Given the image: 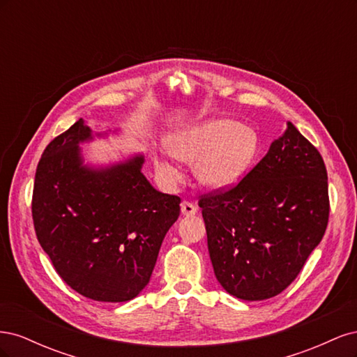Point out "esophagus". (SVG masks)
<instances>
[{"label": "esophagus", "mask_w": 357, "mask_h": 357, "mask_svg": "<svg viewBox=\"0 0 357 357\" xmlns=\"http://www.w3.org/2000/svg\"><path fill=\"white\" fill-rule=\"evenodd\" d=\"M180 208H181V214L186 215V218H192V215L197 214V207H195V205L188 202V201H183L181 205H180Z\"/></svg>", "instance_id": "34e87169"}]
</instances>
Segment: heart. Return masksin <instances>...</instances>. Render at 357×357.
<instances>
[{
    "label": "heart",
    "instance_id": "obj_1",
    "mask_svg": "<svg viewBox=\"0 0 357 357\" xmlns=\"http://www.w3.org/2000/svg\"><path fill=\"white\" fill-rule=\"evenodd\" d=\"M168 152L195 167L199 185L211 192L235 188L255 164L261 139L250 126L232 119H208L180 128L167 138ZM156 171L168 185L181 180L180 169L165 156H156Z\"/></svg>",
    "mask_w": 357,
    "mask_h": 357
}]
</instances>
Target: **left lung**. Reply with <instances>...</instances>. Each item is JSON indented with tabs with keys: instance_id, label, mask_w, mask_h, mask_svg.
I'll return each instance as SVG.
<instances>
[{
	"instance_id": "8db88e82",
	"label": "left lung",
	"mask_w": 357,
	"mask_h": 357,
	"mask_svg": "<svg viewBox=\"0 0 357 357\" xmlns=\"http://www.w3.org/2000/svg\"><path fill=\"white\" fill-rule=\"evenodd\" d=\"M214 275L244 301L294 282L325 235L328 172L319 150L287 122L268 153L231 190L199 199Z\"/></svg>"
}]
</instances>
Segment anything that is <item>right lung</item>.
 Here are the masks:
<instances>
[{
	"instance_id": "obj_1",
	"label": "right lung",
	"mask_w": 357,
	"mask_h": 357,
	"mask_svg": "<svg viewBox=\"0 0 357 357\" xmlns=\"http://www.w3.org/2000/svg\"><path fill=\"white\" fill-rule=\"evenodd\" d=\"M117 134L93 132L79 119L43 152L32 195L37 238L56 273L100 302L142 294L180 214V198L156 190L142 172L143 153L110 164L86 160L82 144Z\"/></svg>"
}]
</instances>
